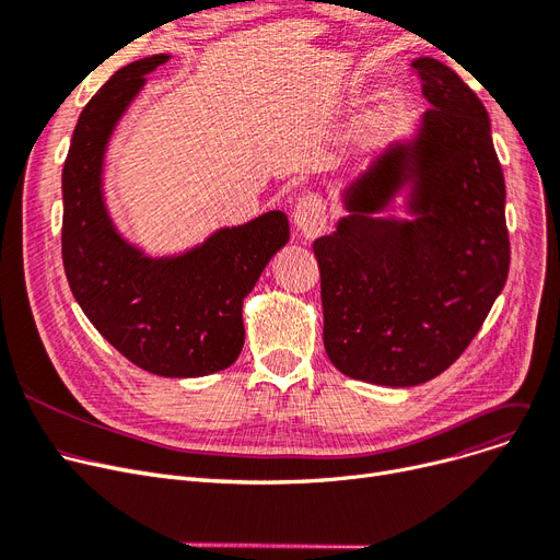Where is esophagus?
I'll use <instances>...</instances> for the list:
<instances>
[{
    "label": "esophagus",
    "instance_id": "34e87169",
    "mask_svg": "<svg viewBox=\"0 0 560 560\" xmlns=\"http://www.w3.org/2000/svg\"><path fill=\"white\" fill-rule=\"evenodd\" d=\"M293 222L306 240L318 237L327 229V203L318 194H304L295 203Z\"/></svg>",
    "mask_w": 560,
    "mask_h": 560
}]
</instances>
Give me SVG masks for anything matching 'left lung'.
<instances>
[{"instance_id":"8db88e82","label":"left lung","mask_w":560,"mask_h":560,"mask_svg":"<svg viewBox=\"0 0 560 560\" xmlns=\"http://www.w3.org/2000/svg\"><path fill=\"white\" fill-rule=\"evenodd\" d=\"M432 105L343 194L348 217L313 242L325 350L382 386H417L467 350L508 279L505 183L490 116L442 61H411ZM409 188V221L377 218Z\"/></svg>"}]
</instances>
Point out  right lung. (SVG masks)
<instances>
[{"mask_svg": "<svg viewBox=\"0 0 560 560\" xmlns=\"http://www.w3.org/2000/svg\"><path fill=\"white\" fill-rule=\"evenodd\" d=\"M166 61L153 55L116 70L82 109L61 176V256L72 295L120 354L153 375L203 377L242 352V302L290 229L272 210L164 258L145 256L116 231L103 199L107 143L145 75Z\"/></svg>", "mask_w": 560, "mask_h": 560, "instance_id": "right-lung-1", "label": "right lung"}]
</instances>
